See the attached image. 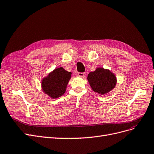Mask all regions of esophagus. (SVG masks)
<instances>
[{
	"instance_id": "1",
	"label": "esophagus",
	"mask_w": 154,
	"mask_h": 154,
	"mask_svg": "<svg viewBox=\"0 0 154 154\" xmlns=\"http://www.w3.org/2000/svg\"><path fill=\"white\" fill-rule=\"evenodd\" d=\"M77 75L79 76V77H84V76L86 75V73H84V72H79V73H77Z\"/></svg>"
}]
</instances>
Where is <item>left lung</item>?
Listing matches in <instances>:
<instances>
[{
  "label": "left lung",
  "mask_w": 154,
  "mask_h": 154,
  "mask_svg": "<svg viewBox=\"0 0 154 154\" xmlns=\"http://www.w3.org/2000/svg\"><path fill=\"white\" fill-rule=\"evenodd\" d=\"M87 79L93 91L101 95L111 91L117 82L115 74L103 68H98L95 71L89 73Z\"/></svg>",
  "instance_id": "1"
}]
</instances>
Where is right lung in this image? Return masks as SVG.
Returning <instances> with one entry per match:
<instances>
[{
  "instance_id": "1",
  "label": "right lung",
  "mask_w": 154,
  "mask_h": 154,
  "mask_svg": "<svg viewBox=\"0 0 154 154\" xmlns=\"http://www.w3.org/2000/svg\"><path fill=\"white\" fill-rule=\"evenodd\" d=\"M72 73L63 67L56 68L42 81L43 92L51 98H57L65 93L67 84L71 78Z\"/></svg>"
}]
</instances>
